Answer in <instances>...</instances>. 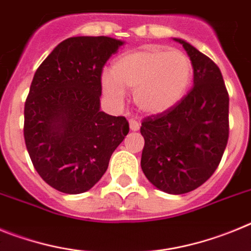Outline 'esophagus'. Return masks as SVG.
Segmentation results:
<instances>
[{
	"instance_id": "1",
	"label": "esophagus",
	"mask_w": 251,
	"mask_h": 251,
	"mask_svg": "<svg viewBox=\"0 0 251 251\" xmlns=\"http://www.w3.org/2000/svg\"><path fill=\"white\" fill-rule=\"evenodd\" d=\"M129 129L133 130V132L139 129V123L136 119H129Z\"/></svg>"
}]
</instances>
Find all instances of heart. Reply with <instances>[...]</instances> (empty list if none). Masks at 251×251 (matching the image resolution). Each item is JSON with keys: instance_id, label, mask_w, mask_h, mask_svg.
<instances>
[{"instance_id": "obj_1", "label": "heart", "mask_w": 251, "mask_h": 251, "mask_svg": "<svg viewBox=\"0 0 251 251\" xmlns=\"http://www.w3.org/2000/svg\"><path fill=\"white\" fill-rule=\"evenodd\" d=\"M194 76V64L181 50L145 46L114 60L110 73L101 75V90L108 103L122 108L126 89L146 114H161L185 98Z\"/></svg>"}]
</instances>
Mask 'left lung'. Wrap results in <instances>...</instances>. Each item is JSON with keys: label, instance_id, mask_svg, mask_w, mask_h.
<instances>
[{"label": "left lung", "instance_id": "obj_1", "mask_svg": "<svg viewBox=\"0 0 251 251\" xmlns=\"http://www.w3.org/2000/svg\"><path fill=\"white\" fill-rule=\"evenodd\" d=\"M194 64V88L172 109L143 119L141 167L171 195L194 191L212 176L229 139V94L220 69L182 39Z\"/></svg>", "mask_w": 251, "mask_h": 251}]
</instances>
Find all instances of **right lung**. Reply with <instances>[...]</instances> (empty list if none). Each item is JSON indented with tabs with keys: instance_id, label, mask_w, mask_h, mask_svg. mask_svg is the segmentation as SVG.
Returning <instances> with one entry per match:
<instances>
[{
	"instance_id": "obj_1",
	"label": "right lung",
	"mask_w": 251,
	"mask_h": 251,
	"mask_svg": "<svg viewBox=\"0 0 251 251\" xmlns=\"http://www.w3.org/2000/svg\"><path fill=\"white\" fill-rule=\"evenodd\" d=\"M123 44L108 36L69 37L35 73L24 137L35 170L57 191L90 190L129 132L124 117L100 110L103 66Z\"/></svg>"
}]
</instances>
